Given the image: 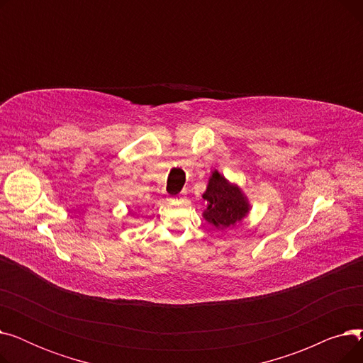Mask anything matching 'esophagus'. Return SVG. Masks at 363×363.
<instances>
[{
	"label": "esophagus",
	"instance_id": "1",
	"mask_svg": "<svg viewBox=\"0 0 363 363\" xmlns=\"http://www.w3.org/2000/svg\"><path fill=\"white\" fill-rule=\"evenodd\" d=\"M184 200H185V193L184 191L181 194H178L177 197H170L169 199V201H184Z\"/></svg>",
	"mask_w": 363,
	"mask_h": 363
}]
</instances>
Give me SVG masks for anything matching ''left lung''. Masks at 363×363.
Instances as JSON below:
<instances>
[{
    "instance_id": "left-lung-1",
    "label": "left lung",
    "mask_w": 363,
    "mask_h": 363,
    "mask_svg": "<svg viewBox=\"0 0 363 363\" xmlns=\"http://www.w3.org/2000/svg\"><path fill=\"white\" fill-rule=\"evenodd\" d=\"M203 199L207 201L203 218L220 230L234 226L250 211L249 200L241 191V188L231 184L218 170L212 172V177L208 178Z\"/></svg>"
}]
</instances>
